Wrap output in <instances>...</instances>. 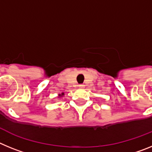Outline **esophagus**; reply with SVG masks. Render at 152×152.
<instances>
[{
  "label": "esophagus",
  "mask_w": 152,
  "mask_h": 152,
  "mask_svg": "<svg viewBox=\"0 0 152 152\" xmlns=\"http://www.w3.org/2000/svg\"><path fill=\"white\" fill-rule=\"evenodd\" d=\"M78 88H81V89H83V88H84V84H79Z\"/></svg>",
  "instance_id": "1"
}]
</instances>
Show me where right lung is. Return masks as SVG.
Masks as SVG:
<instances>
[{
  "label": "right lung",
  "instance_id": "1",
  "mask_svg": "<svg viewBox=\"0 0 152 152\" xmlns=\"http://www.w3.org/2000/svg\"><path fill=\"white\" fill-rule=\"evenodd\" d=\"M63 95H64V93H62V94H59V95H58V96H63Z\"/></svg>",
  "mask_w": 152,
  "mask_h": 152
}]
</instances>
